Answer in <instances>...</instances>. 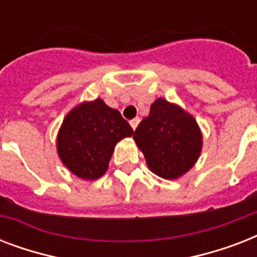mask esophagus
I'll list each match as a JSON object with an SVG mask.
<instances>
[{"instance_id": "obj_1", "label": "esophagus", "mask_w": 257, "mask_h": 257, "mask_svg": "<svg viewBox=\"0 0 257 257\" xmlns=\"http://www.w3.org/2000/svg\"><path fill=\"white\" fill-rule=\"evenodd\" d=\"M139 122H140V118H139V117H136V118L131 120V126H132L133 129H136L137 125H139Z\"/></svg>"}]
</instances>
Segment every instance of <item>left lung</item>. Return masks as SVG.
<instances>
[{"mask_svg": "<svg viewBox=\"0 0 257 257\" xmlns=\"http://www.w3.org/2000/svg\"><path fill=\"white\" fill-rule=\"evenodd\" d=\"M133 139L149 169L167 180L187 173L203 148V136L195 118L164 98L151 105V112L137 126Z\"/></svg>", "mask_w": 257, "mask_h": 257, "instance_id": "obj_1", "label": "left lung"}]
</instances>
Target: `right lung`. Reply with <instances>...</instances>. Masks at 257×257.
Returning a JSON list of instances; mask_svg holds the SVG:
<instances>
[{"mask_svg": "<svg viewBox=\"0 0 257 257\" xmlns=\"http://www.w3.org/2000/svg\"><path fill=\"white\" fill-rule=\"evenodd\" d=\"M132 135V126L121 113L96 98L66 114L58 131L57 153L73 175L96 180L108 169L117 143Z\"/></svg>", "mask_w": 257, "mask_h": 257, "instance_id": "right-lung-1", "label": "right lung"}]
</instances>
